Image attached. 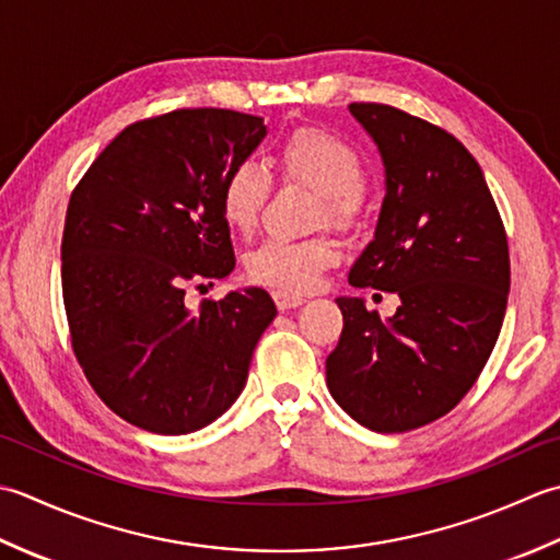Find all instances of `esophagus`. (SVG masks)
I'll return each instance as SVG.
<instances>
[{"mask_svg":"<svg viewBox=\"0 0 560 560\" xmlns=\"http://www.w3.org/2000/svg\"><path fill=\"white\" fill-rule=\"evenodd\" d=\"M272 300H276V304H278V310H296V306H302L306 300L304 296H300V294H290V292H282V290H278V292H272Z\"/></svg>","mask_w":560,"mask_h":560,"instance_id":"obj_1","label":"esophagus"}]
</instances>
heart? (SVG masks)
Segmentation results:
<instances>
[{"label": "heart", "instance_id": "obj_1", "mask_svg": "<svg viewBox=\"0 0 560 560\" xmlns=\"http://www.w3.org/2000/svg\"><path fill=\"white\" fill-rule=\"evenodd\" d=\"M282 174L302 180L322 196V217L328 222H348L358 210L360 188L364 184V164L355 147L334 132L304 128L288 137L280 147ZM270 190V176L256 159L234 164L222 180L220 205L230 226L248 232L256 224ZM338 260L334 242L318 236L292 242V238H266L246 256L250 280L282 292L314 290L322 272Z\"/></svg>", "mask_w": 560, "mask_h": 560}]
</instances>
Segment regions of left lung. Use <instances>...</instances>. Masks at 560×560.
I'll return each mask as SVG.
<instances>
[{
    "label": "left lung",
    "mask_w": 560,
    "mask_h": 560,
    "mask_svg": "<svg viewBox=\"0 0 560 560\" xmlns=\"http://www.w3.org/2000/svg\"><path fill=\"white\" fill-rule=\"evenodd\" d=\"M382 154L386 196L352 288L394 292L382 322L338 296L343 334L326 360L336 404L374 432H406L462 401L493 352L510 292L503 220L469 150L384 104H350Z\"/></svg>",
    "instance_id": "8db88e82"
}]
</instances>
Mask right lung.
<instances>
[{"label": "right lung", "mask_w": 560, "mask_h": 560, "mask_svg": "<svg viewBox=\"0 0 560 560\" xmlns=\"http://www.w3.org/2000/svg\"><path fill=\"white\" fill-rule=\"evenodd\" d=\"M264 137V118L226 108L132 122L67 205L62 296L74 355L101 401L137 428L188 435L220 418L278 314L260 288L198 312L184 302L188 282L234 270L220 190Z\"/></svg>", "instance_id": "add662e5"}]
</instances>
